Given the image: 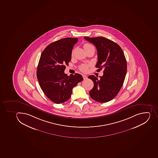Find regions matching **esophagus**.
I'll list each match as a JSON object with an SVG mask.
<instances>
[{"label":"esophagus","instance_id":"1","mask_svg":"<svg viewBox=\"0 0 158 158\" xmlns=\"http://www.w3.org/2000/svg\"><path fill=\"white\" fill-rule=\"evenodd\" d=\"M82 77H83V78H84V80H86V79L88 78V77H86V76H85V75H83Z\"/></svg>","mask_w":158,"mask_h":158}]
</instances>
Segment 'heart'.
<instances>
[{
  "label": "heart",
  "instance_id": "obj_1",
  "mask_svg": "<svg viewBox=\"0 0 158 158\" xmlns=\"http://www.w3.org/2000/svg\"><path fill=\"white\" fill-rule=\"evenodd\" d=\"M92 47H93V46L92 45H91V44H88V43H85V44H84V48L85 50L87 49H89V48H91ZM89 66V64H82L81 66H80V69L82 72H85H85L88 71Z\"/></svg>",
  "mask_w": 158,
  "mask_h": 158
}]
</instances>
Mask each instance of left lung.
<instances>
[{
    "instance_id": "left-lung-1",
    "label": "left lung",
    "mask_w": 158,
    "mask_h": 158,
    "mask_svg": "<svg viewBox=\"0 0 158 158\" xmlns=\"http://www.w3.org/2000/svg\"><path fill=\"white\" fill-rule=\"evenodd\" d=\"M84 39L96 47L98 72L104 69L100 79L93 75L88 77L94 82L89 96L96 101L106 103L116 96L123 84L127 71L125 55L118 44L105 37Z\"/></svg>"
}]
</instances>
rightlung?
Listing matches in <instances>:
<instances>
[{"label": "right lung", "instance_id": "add662e5", "mask_svg": "<svg viewBox=\"0 0 158 158\" xmlns=\"http://www.w3.org/2000/svg\"><path fill=\"white\" fill-rule=\"evenodd\" d=\"M78 39L65 38L52 43L42 53L37 67V77L43 92L56 104L67 101L72 90L83 80L78 73L67 76L66 66L71 60L72 49Z\"/></svg>", "mask_w": 158, "mask_h": 158}]
</instances>
